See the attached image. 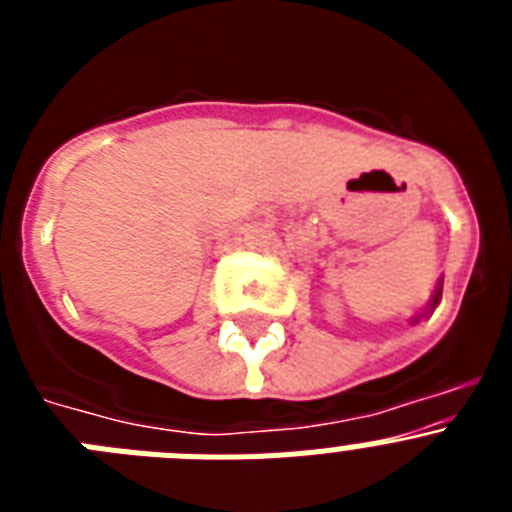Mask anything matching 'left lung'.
I'll list each match as a JSON object with an SVG mask.
<instances>
[{
	"mask_svg": "<svg viewBox=\"0 0 512 512\" xmlns=\"http://www.w3.org/2000/svg\"><path fill=\"white\" fill-rule=\"evenodd\" d=\"M438 300H441V289H438L436 295H433V300H431V310H433V307H436V305H438Z\"/></svg>",
	"mask_w": 512,
	"mask_h": 512,
	"instance_id": "8db88e82",
	"label": "left lung"
}]
</instances>
